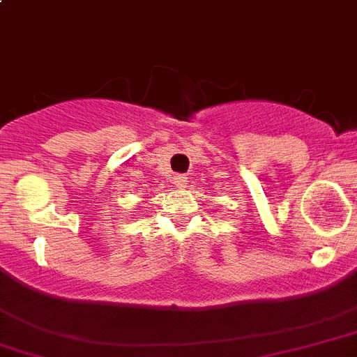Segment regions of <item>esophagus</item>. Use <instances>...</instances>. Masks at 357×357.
<instances>
[{
	"instance_id": "obj_1",
	"label": "esophagus",
	"mask_w": 357,
	"mask_h": 357,
	"mask_svg": "<svg viewBox=\"0 0 357 357\" xmlns=\"http://www.w3.org/2000/svg\"><path fill=\"white\" fill-rule=\"evenodd\" d=\"M175 184L178 185V188H185V184H188V176H185V175H176L175 176Z\"/></svg>"
}]
</instances>
